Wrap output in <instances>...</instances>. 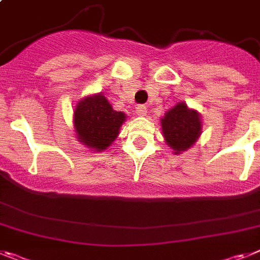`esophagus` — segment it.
<instances>
[{"instance_id": "1", "label": "esophagus", "mask_w": 260, "mask_h": 260, "mask_svg": "<svg viewBox=\"0 0 260 260\" xmlns=\"http://www.w3.org/2000/svg\"><path fill=\"white\" fill-rule=\"evenodd\" d=\"M137 114L141 115V117H143V115L147 114V108H146V105L137 106Z\"/></svg>"}]
</instances>
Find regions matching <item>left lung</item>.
<instances>
[{"label": "left lung", "mask_w": 260, "mask_h": 260, "mask_svg": "<svg viewBox=\"0 0 260 260\" xmlns=\"http://www.w3.org/2000/svg\"><path fill=\"white\" fill-rule=\"evenodd\" d=\"M164 138L175 151H185L201 134V121L197 112L188 109L185 104H177L166 113L161 119Z\"/></svg>", "instance_id": "8db88e82"}]
</instances>
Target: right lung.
Instances as JSON below:
<instances>
[{"label":"right lung","instance_id":"obj_1","mask_svg":"<svg viewBox=\"0 0 260 260\" xmlns=\"http://www.w3.org/2000/svg\"><path fill=\"white\" fill-rule=\"evenodd\" d=\"M125 114L113 110L103 94L81 100L75 110L77 138L97 151L105 150L117 138Z\"/></svg>","mask_w":260,"mask_h":260}]
</instances>
